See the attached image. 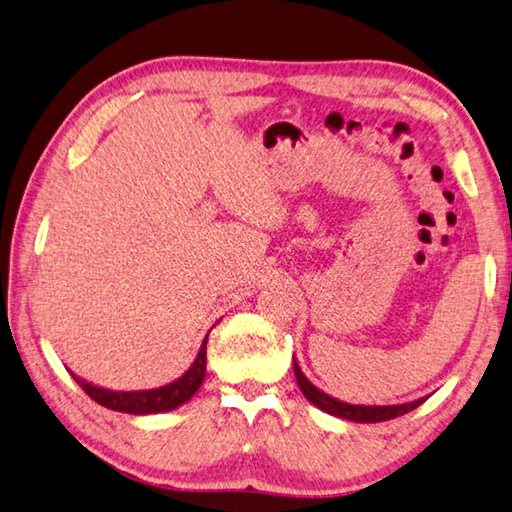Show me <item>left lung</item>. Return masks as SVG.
<instances>
[{"label":"left lung","mask_w":512,"mask_h":512,"mask_svg":"<svg viewBox=\"0 0 512 512\" xmlns=\"http://www.w3.org/2000/svg\"><path fill=\"white\" fill-rule=\"evenodd\" d=\"M293 371H295L297 385H300L302 394L306 396V401L313 403L322 412H327L331 416H338V418H347V421H353V423L389 421V418L403 416L407 412L416 410V407L421 403H425V398H418V401L401 403V405H351V403H345V401H338V398L324 394L322 389L315 387L311 380L302 374V369H300V365H297L295 356H293Z\"/></svg>","instance_id":"8db88e82"}]
</instances>
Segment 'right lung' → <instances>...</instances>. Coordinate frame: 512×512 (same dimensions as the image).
<instances>
[{"mask_svg": "<svg viewBox=\"0 0 512 512\" xmlns=\"http://www.w3.org/2000/svg\"><path fill=\"white\" fill-rule=\"evenodd\" d=\"M206 345H208V336L203 338L201 349L197 353V358H194V362L190 365V369L185 371L183 376L172 380V383L156 387V389L114 392V389L91 385L85 378H80L76 374H73V378H76V383L85 389V392L94 398L96 403H100L102 407H109V410L125 412V414H138V416L170 412V410H176L179 405L188 403L190 398L199 392V387L203 385V378H206Z\"/></svg>", "mask_w": 512, "mask_h": 512, "instance_id": "obj_1", "label": "right lung"}]
</instances>
